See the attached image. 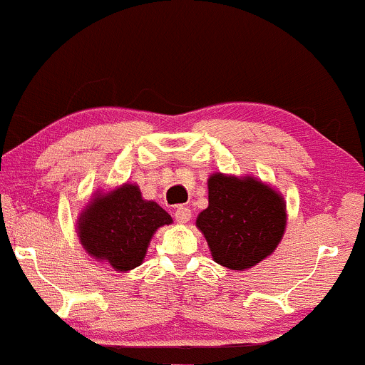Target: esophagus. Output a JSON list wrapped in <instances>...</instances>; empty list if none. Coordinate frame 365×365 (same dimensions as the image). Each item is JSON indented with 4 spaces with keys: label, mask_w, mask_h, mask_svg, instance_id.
<instances>
[{
    "label": "esophagus",
    "mask_w": 365,
    "mask_h": 365,
    "mask_svg": "<svg viewBox=\"0 0 365 365\" xmlns=\"http://www.w3.org/2000/svg\"><path fill=\"white\" fill-rule=\"evenodd\" d=\"M190 218H192V211L189 210V207L180 206V207H176V210H175V220L178 223L190 222Z\"/></svg>",
    "instance_id": "34e87169"
}]
</instances>
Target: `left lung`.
Returning a JSON list of instances; mask_svg holds the SVG:
<instances>
[{
    "label": "left lung",
    "mask_w": 365,
    "mask_h": 365,
    "mask_svg": "<svg viewBox=\"0 0 365 365\" xmlns=\"http://www.w3.org/2000/svg\"><path fill=\"white\" fill-rule=\"evenodd\" d=\"M284 195L256 176L216 171L207 178V207L197 215L218 265L234 272L250 270L268 258L286 232Z\"/></svg>",
    "instance_id": "left-lung-1"
}]
</instances>
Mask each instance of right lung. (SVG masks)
<instances>
[{"label": "right lung", "instance_id": "right-lung-1", "mask_svg": "<svg viewBox=\"0 0 365 365\" xmlns=\"http://www.w3.org/2000/svg\"><path fill=\"white\" fill-rule=\"evenodd\" d=\"M173 218L155 201H147L137 183H123L109 192L97 190L81 210L76 234L91 258L115 272L142 265L158 228Z\"/></svg>", "mask_w": 365, "mask_h": 365}]
</instances>
